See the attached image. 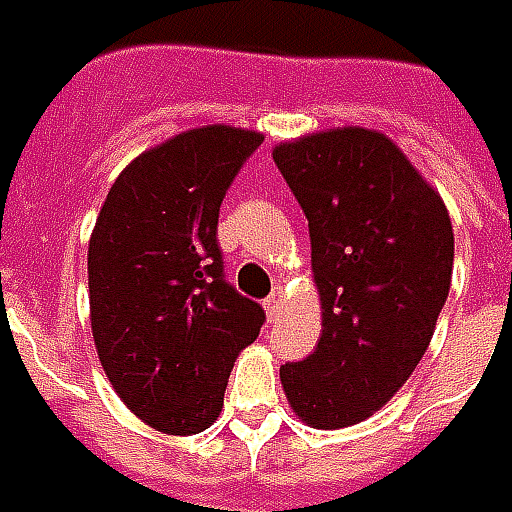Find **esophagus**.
Masks as SVG:
<instances>
[{
  "mask_svg": "<svg viewBox=\"0 0 512 512\" xmlns=\"http://www.w3.org/2000/svg\"><path fill=\"white\" fill-rule=\"evenodd\" d=\"M281 308H284V292H281V289H275L273 295L264 300V311H267V317H270V320H275V317L281 314Z\"/></svg>",
  "mask_w": 512,
  "mask_h": 512,
  "instance_id": "obj_1",
  "label": "esophagus"
}]
</instances>
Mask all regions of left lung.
<instances>
[{
    "mask_svg": "<svg viewBox=\"0 0 512 512\" xmlns=\"http://www.w3.org/2000/svg\"><path fill=\"white\" fill-rule=\"evenodd\" d=\"M308 220L317 350L281 366L300 422L369 419L422 361L447 303L455 234L436 187L386 134L344 126L273 148Z\"/></svg>",
    "mask_w": 512,
    "mask_h": 512,
    "instance_id": "obj_1",
    "label": "left lung"
}]
</instances>
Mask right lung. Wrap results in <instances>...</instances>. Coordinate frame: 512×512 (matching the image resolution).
<instances>
[{
	"label": "right lung",
	"instance_id": "right-lung-1",
	"mask_svg": "<svg viewBox=\"0 0 512 512\" xmlns=\"http://www.w3.org/2000/svg\"><path fill=\"white\" fill-rule=\"evenodd\" d=\"M264 134L201 126L132 159L104 198L88 245L90 328L123 405L168 436L223 411L237 355L264 325L223 275L217 217Z\"/></svg>",
	"mask_w": 512,
	"mask_h": 512
}]
</instances>
